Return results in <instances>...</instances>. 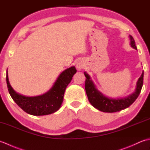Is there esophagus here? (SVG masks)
Wrapping results in <instances>:
<instances>
[{"mask_svg": "<svg viewBox=\"0 0 150 150\" xmlns=\"http://www.w3.org/2000/svg\"><path fill=\"white\" fill-rule=\"evenodd\" d=\"M83 67H84V65L81 62L77 63V64H76V68H77L78 70H81L82 68H83Z\"/></svg>", "mask_w": 150, "mask_h": 150, "instance_id": "esophagus-1", "label": "esophagus"}]
</instances>
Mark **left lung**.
Listing matches in <instances>:
<instances>
[{"label": "left lung", "instance_id": "left-lung-1", "mask_svg": "<svg viewBox=\"0 0 150 150\" xmlns=\"http://www.w3.org/2000/svg\"><path fill=\"white\" fill-rule=\"evenodd\" d=\"M129 38L131 47L133 49L137 50L133 37L129 35ZM84 75L86 77L85 81V90L91 104L95 108L103 112L113 113L128 108L137 98L143 85L144 71H142L141 76L137 82L135 91L125 97L117 98H110L102 93L99 90H98L90 75L85 71Z\"/></svg>", "mask_w": 150, "mask_h": 150}]
</instances>
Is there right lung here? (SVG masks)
<instances>
[{"label": "right lung", "mask_w": 150, "mask_h": 150, "mask_svg": "<svg viewBox=\"0 0 150 150\" xmlns=\"http://www.w3.org/2000/svg\"><path fill=\"white\" fill-rule=\"evenodd\" d=\"M76 72L77 69L75 66L65 69L60 73L48 91L35 97H26L17 93L9 84L8 70L6 71V83L13 100L25 112L35 116L46 115L55 113L61 106L66 88Z\"/></svg>", "instance_id": "add662e5"}]
</instances>
